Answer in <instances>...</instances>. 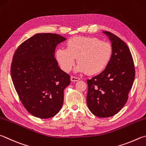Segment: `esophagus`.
I'll list each match as a JSON object with an SVG mask.
<instances>
[{
	"mask_svg": "<svg viewBox=\"0 0 146 146\" xmlns=\"http://www.w3.org/2000/svg\"><path fill=\"white\" fill-rule=\"evenodd\" d=\"M78 80H80V78H79L78 77H76V76H71V82H76Z\"/></svg>",
	"mask_w": 146,
	"mask_h": 146,
	"instance_id": "1",
	"label": "esophagus"
}]
</instances>
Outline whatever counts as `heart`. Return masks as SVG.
<instances>
[{"label": "heart", "mask_w": 146, "mask_h": 146, "mask_svg": "<svg viewBox=\"0 0 146 146\" xmlns=\"http://www.w3.org/2000/svg\"><path fill=\"white\" fill-rule=\"evenodd\" d=\"M112 55V47L108 42L94 37L76 36L66 42V48H60L55 53V59L66 72L72 70L75 59L78 63L76 71L97 75L105 70Z\"/></svg>", "instance_id": "obj_1"}]
</instances>
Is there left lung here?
I'll return each mask as SVG.
<instances>
[{
    "instance_id": "left-lung-1",
    "label": "left lung",
    "mask_w": 146,
    "mask_h": 146,
    "mask_svg": "<svg viewBox=\"0 0 146 146\" xmlns=\"http://www.w3.org/2000/svg\"><path fill=\"white\" fill-rule=\"evenodd\" d=\"M103 33L112 42V58L102 73L87 80V104L94 115L108 117L117 113L126 104L135 71L127 44L110 32Z\"/></svg>"
}]
</instances>
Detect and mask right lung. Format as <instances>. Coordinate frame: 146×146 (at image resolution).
<instances>
[{"mask_svg": "<svg viewBox=\"0 0 146 146\" xmlns=\"http://www.w3.org/2000/svg\"><path fill=\"white\" fill-rule=\"evenodd\" d=\"M66 39L57 34H36L21 44L13 55V85L23 107L36 117H53L62 106L70 76L60 69L54 54L57 44Z\"/></svg>", "mask_w": 146, "mask_h": 146, "instance_id": "1", "label": "right lung"}]
</instances>
